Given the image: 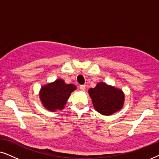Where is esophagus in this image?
Masks as SVG:
<instances>
[{
    "label": "esophagus",
    "instance_id": "34e87169",
    "mask_svg": "<svg viewBox=\"0 0 159 159\" xmlns=\"http://www.w3.org/2000/svg\"><path fill=\"white\" fill-rule=\"evenodd\" d=\"M86 89V85H81L80 86V89H81L82 92H84Z\"/></svg>",
    "mask_w": 159,
    "mask_h": 159
}]
</instances>
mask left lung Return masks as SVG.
I'll return each instance as SVG.
<instances>
[{
    "label": "left lung",
    "instance_id": "8db88e82",
    "mask_svg": "<svg viewBox=\"0 0 159 159\" xmlns=\"http://www.w3.org/2000/svg\"><path fill=\"white\" fill-rule=\"evenodd\" d=\"M94 109L103 116H111L124 106L125 96L121 89L99 82L94 88L89 89Z\"/></svg>",
    "mask_w": 159,
    "mask_h": 159
}]
</instances>
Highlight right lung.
<instances>
[{"label": "right lung", "instance_id": "right-lung-1", "mask_svg": "<svg viewBox=\"0 0 159 159\" xmlns=\"http://www.w3.org/2000/svg\"><path fill=\"white\" fill-rule=\"evenodd\" d=\"M74 84H67L64 80L58 78L52 83L42 86L39 97L43 106L51 112L63 110L70 94L76 89Z\"/></svg>", "mask_w": 159, "mask_h": 159}]
</instances>
